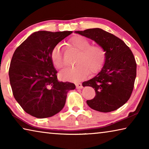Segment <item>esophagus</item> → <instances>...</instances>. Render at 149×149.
Listing matches in <instances>:
<instances>
[{
    "label": "esophagus",
    "instance_id": "obj_1",
    "mask_svg": "<svg viewBox=\"0 0 149 149\" xmlns=\"http://www.w3.org/2000/svg\"><path fill=\"white\" fill-rule=\"evenodd\" d=\"M75 85H76L77 89H82L83 88V85L81 84H80V83H79V84H76Z\"/></svg>",
    "mask_w": 149,
    "mask_h": 149
}]
</instances>
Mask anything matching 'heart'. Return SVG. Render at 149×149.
I'll return each mask as SVG.
<instances>
[{
	"label": "heart",
	"instance_id": "obj_1",
	"mask_svg": "<svg viewBox=\"0 0 149 149\" xmlns=\"http://www.w3.org/2000/svg\"><path fill=\"white\" fill-rule=\"evenodd\" d=\"M70 45L78 52L75 61L76 65L62 70L59 74L62 79L79 81L84 79L89 73L95 74L102 68L107 58V52L102 46L91 45V43L89 40L81 36L74 37L70 41ZM50 57L56 68L60 69L64 66L65 62L60 45L52 49Z\"/></svg>",
	"mask_w": 149,
	"mask_h": 149
}]
</instances>
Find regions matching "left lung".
<instances>
[{
	"label": "left lung",
	"mask_w": 149,
	"mask_h": 149,
	"mask_svg": "<svg viewBox=\"0 0 149 149\" xmlns=\"http://www.w3.org/2000/svg\"><path fill=\"white\" fill-rule=\"evenodd\" d=\"M76 33L95 41L107 52L102 70L83 86L95 89L94 99L87 100L92 109L109 112L118 109L132 95L136 77L137 64L130 49L122 40L100 28L76 31Z\"/></svg>",
	"instance_id": "8db88e82"
}]
</instances>
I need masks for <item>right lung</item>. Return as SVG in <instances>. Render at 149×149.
I'll return each mask as SVG.
<instances>
[{"label": "right lung", "mask_w": 149, "mask_h": 149, "mask_svg": "<svg viewBox=\"0 0 149 149\" xmlns=\"http://www.w3.org/2000/svg\"><path fill=\"white\" fill-rule=\"evenodd\" d=\"M72 31H39L15 50L9 68L13 95L25 112L37 118L51 117L64 108L67 93L75 89L70 82L59 81L51 52Z\"/></svg>", "instance_id": "1"}]
</instances>
